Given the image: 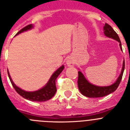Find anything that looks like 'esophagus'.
<instances>
[{
  "label": "esophagus",
  "mask_w": 130,
  "mask_h": 130,
  "mask_svg": "<svg viewBox=\"0 0 130 130\" xmlns=\"http://www.w3.org/2000/svg\"><path fill=\"white\" fill-rule=\"evenodd\" d=\"M67 65L69 67H71L74 65V61L71 59H69L67 61Z\"/></svg>",
  "instance_id": "obj_1"
}]
</instances>
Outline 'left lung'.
<instances>
[{"label": "left lung", "mask_w": 130, "mask_h": 130, "mask_svg": "<svg viewBox=\"0 0 130 130\" xmlns=\"http://www.w3.org/2000/svg\"><path fill=\"white\" fill-rule=\"evenodd\" d=\"M104 33L105 36L109 38H112L113 39L117 41L119 43L120 50L122 51V45L120 42L119 37L117 34L114 31L110 25L106 23L104 26ZM124 59L123 64H122V71L120 72L119 78L116 80V82L113 83L112 85L109 86H97L91 84L85 78L84 75L81 71H78V86L79 91L81 92L83 95L89 98H99V97L105 96L109 94L110 93H113L119 87L120 81L122 79L123 72L124 71Z\"/></svg>", "instance_id": "obj_1"}]
</instances>
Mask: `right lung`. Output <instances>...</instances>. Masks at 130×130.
Listing matches in <instances>:
<instances>
[{
    "label": "right lung",
    "instance_id": "right-lung-1",
    "mask_svg": "<svg viewBox=\"0 0 130 130\" xmlns=\"http://www.w3.org/2000/svg\"><path fill=\"white\" fill-rule=\"evenodd\" d=\"M34 26L32 24H29V25L26 26L23 29L20 30L18 33L16 34V36L19 34L22 33L23 31H27V30H31V28H33ZM64 69V65L61 66L58 70L55 71L52 75L51 76V78L49 79L48 82L46 83V85L44 87H42L40 89L37 90L36 91H26L24 90L21 89L19 87H17L15 84H14L13 82L11 79V76L10 75V73L8 71V76L10 79L11 84H12L13 87L17 91V93H18L19 95L23 96L24 99H27V100H30V101L34 102H45L46 100H50L52 99L54 95L55 94L56 92V79L58 78V76L60 74V73L63 71Z\"/></svg>",
    "mask_w": 130,
    "mask_h": 130
}]
</instances>
